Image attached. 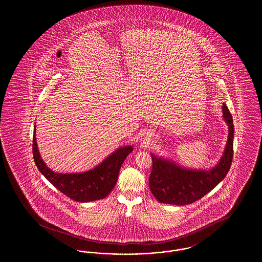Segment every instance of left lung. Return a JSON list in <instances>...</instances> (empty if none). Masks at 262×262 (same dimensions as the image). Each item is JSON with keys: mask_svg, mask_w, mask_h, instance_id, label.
Instances as JSON below:
<instances>
[{"mask_svg": "<svg viewBox=\"0 0 262 262\" xmlns=\"http://www.w3.org/2000/svg\"><path fill=\"white\" fill-rule=\"evenodd\" d=\"M223 117L229 126L228 141L220 162L211 170L184 169L152 155L153 164L148 183L152 194L159 202L174 205L190 204L203 198L228 174L234 155V125L232 115L225 104Z\"/></svg>", "mask_w": 262, "mask_h": 262, "instance_id": "8db88e82", "label": "left lung"}]
</instances>
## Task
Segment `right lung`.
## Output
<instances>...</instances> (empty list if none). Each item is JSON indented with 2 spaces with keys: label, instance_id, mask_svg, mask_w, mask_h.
I'll return each instance as SVG.
<instances>
[{
  "label": "right lung",
  "instance_id": "1",
  "mask_svg": "<svg viewBox=\"0 0 262 262\" xmlns=\"http://www.w3.org/2000/svg\"><path fill=\"white\" fill-rule=\"evenodd\" d=\"M33 133V158L41 174L71 200L89 202L105 199L116 186L119 172L126 156L133 151V146H124L116 150L94 169L79 174H58L50 170L40 157Z\"/></svg>",
  "mask_w": 262,
  "mask_h": 262
}]
</instances>
